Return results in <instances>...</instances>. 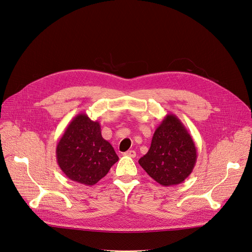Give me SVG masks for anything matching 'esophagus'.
I'll list each match as a JSON object with an SVG mask.
<instances>
[{"mask_svg": "<svg viewBox=\"0 0 252 252\" xmlns=\"http://www.w3.org/2000/svg\"><path fill=\"white\" fill-rule=\"evenodd\" d=\"M124 156L130 157V158H135V157H136V152H135L134 150H128L124 153Z\"/></svg>", "mask_w": 252, "mask_h": 252, "instance_id": "34e87169", "label": "esophagus"}]
</instances>
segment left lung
<instances>
[{"label": "left lung", "mask_w": 252, "mask_h": 252, "mask_svg": "<svg viewBox=\"0 0 252 252\" xmlns=\"http://www.w3.org/2000/svg\"><path fill=\"white\" fill-rule=\"evenodd\" d=\"M197 147L190 134L173 114H167L154 131L148 152L139 164L163 187L180 185L197 162Z\"/></svg>", "instance_id": "8db88e82"}]
</instances>
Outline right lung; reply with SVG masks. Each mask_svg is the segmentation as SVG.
<instances>
[{
    "instance_id": "right-lung-1",
    "label": "right lung",
    "mask_w": 252,
    "mask_h": 252,
    "mask_svg": "<svg viewBox=\"0 0 252 252\" xmlns=\"http://www.w3.org/2000/svg\"><path fill=\"white\" fill-rule=\"evenodd\" d=\"M56 159L69 180L93 186L107 175L119 158L102 137L100 123L81 113L67 125L57 143Z\"/></svg>"
}]
</instances>
